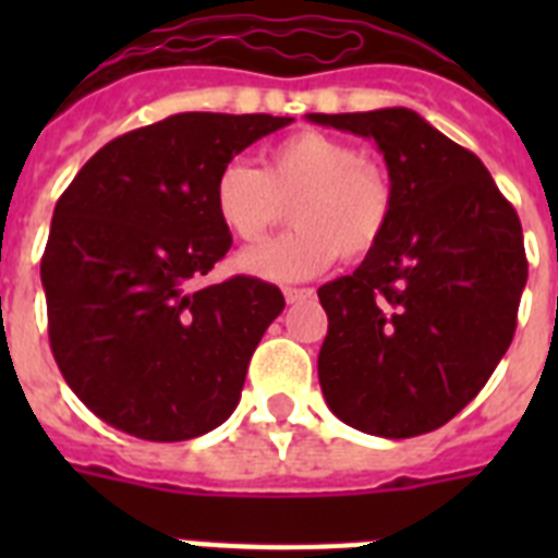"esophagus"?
Wrapping results in <instances>:
<instances>
[{"label": "esophagus", "instance_id": "obj_1", "mask_svg": "<svg viewBox=\"0 0 558 558\" xmlns=\"http://www.w3.org/2000/svg\"><path fill=\"white\" fill-rule=\"evenodd\" d=\"M283 298H287L289 304H295V301H304V298H313V289L287 287V289H283Z\"/></svg>", "mask_w": 558, "mask_h": 558}]
</instances>
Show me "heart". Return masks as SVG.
Instances as JSON below:
<instances>
[{
    "mask_svg": "<svg viewBox=\"0 0 558 558\" xmlns=\"http://www.w3.org/2000/svg\"><path fill=\"white\" fill-rule=\"evenodd\" d=\"M263 161L266 170L228 161L214 182V208L236 240L254 243L295 205V231L240 254V269L295 283L330 269L339 252L356 260L379 245L393 191L388 173L362 159L353 144L310 130L269 147Z\"/></svg>",
    "mask_w": 558,
    "mask_h": 558,
    "instance_id": "obj_1",
    "label": "heart"
}]
</instances>
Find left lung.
Listing matches in <instances>:
<instances>
[{"label": "left lung", "instance_id": "1", "mask_svg": "<svg viewBox=\"0 0 558 558\" xmlns=\"http://www.w3.org/2000/svg\"><path fill=\"white\" fill-rule=\"evenodd\" d=\"M306 121L373 138L393 210L353 275L318 289L324 399L341 423L402 440L434 432L477 397L510 348L527 257L519 214L475 153L414 109Z\"/></svg>", "mask_w": 558, "mask_h": 558}]
</instances>
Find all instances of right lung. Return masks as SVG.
<instances>
[{
    "label": "right lung",
    "mask_w": 558,
    "mask_h": 558,
    "mask_svg": "<svg viewBox=\"0 0 558 558\" xmlns=\"http://www.w3.org/2000/svg\"><path fill=\"white\" fill-rule=\"evenodd\" d=\"M275 116L179 112L100 147L57 199L39 278L57 367L92 414L142 440L208 434L234 414L263 332L266 280L193 283L231 248L219 170Z\"/></svg>",
    "instance_id": "obj_1"
}]
</instances>
